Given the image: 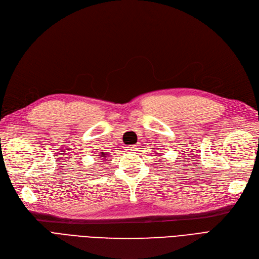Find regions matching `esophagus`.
I'll use <instances>...</instances> for the list:
<instances>
[{"label":"esophagus","instance_id":"obj_1","mask_svg":"<svg viewBox=\"0 0 259 259\" xmlns=\"http://www.w3.org/2000/svg\"><path fill=\"white\" fill-rule=\"evenodd\" d=\"M127 150H129V151H137L138 150V146L137 145L127 146Z\"/></svg>","mask_w":259,"mask_h":259}]
</instances>
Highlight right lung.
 Instances as JSON below:
<instances>
[{"label": "right lung", "mask_w": 259, "mask_h": 259, "mask_svg": "<svg viewBox=\"0 0 259 259\" xmlns=\"http://www.w3.org/2000/svg\"><path fill=\"white\" fill-rule=\"evenodd\" d=\"M100 156H102L103 159H107V157H108V153H104V152H102V153H100Z\"/></svg>", "instance_id": "1"}]
</instances>
